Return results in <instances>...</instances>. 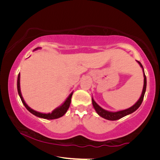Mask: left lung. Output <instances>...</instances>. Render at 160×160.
<instances>
[{
	"instance_id": "obj_1",
	"label": "left lung",
	"mask_w": 160,
	"mask_h": 160,
	"mask_svg": "<svg viewBox=\"0 0 160 160\" xmlns=\"http://www.w3.org/2000/svg\"><path fill=\"white\" fill-rule=\"evenodd\" d=\"M138 63L140 65V66L142 68V71H143V76H144V85H143V89H142V92L141 94V96H140V99L138 100V102L135 103L134 105H132L131 107L128 108V109H124V110H121V111H118V112H109V111L105 110L104 109L99 106L98 104H97L94 101V99L92 97V105L95 109L96 112L98 113V114L101 116V117L104 118L105 119H107V120L109 121H116L118 120V119H120L121 118L124 117L128 114H131V113H133L135 112L138 108L140 107V105H141L143 98H144V95L146 91V86H147V80H146V76L145 74V71H144V68H143L142 65L141 64L140 61H138Z\"/></svg>"
}]
</instances>
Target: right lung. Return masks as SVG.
<instances>
[{
	"label": "right lung",
	"instance_id": "obj_1",
	"mask_svg": "<svg viewBox=\"0 0 160 160\" xmlns=\"http://www.w3.org/2000/svg\"><path fill=\"white\" fill-rule=\"evenodd\" d=\"M40 48H35L34 51H36L37 49H39ZM20 74H18V82H17V86H18V92L19 94V96H20V99L22 100V102L23 103V104L25 105V107H26V109H28L29 112L32 113V114H34V116H37V117L39 118H45V119H56V118H58L63 116L65 113H66V112L68 109V108L70 107V102H71V97L72 95V93H70V95L68 97V98L66 99L63 104H62L60 107H58L56 108V109H54L51 113H40L38 112L37 111H34L32 109H31L28 104H26L25 100H24L21 94V90H20Z\"/></svg>",
	"mask_w": 160,
	"mask_h": 160
}]
</instances>
